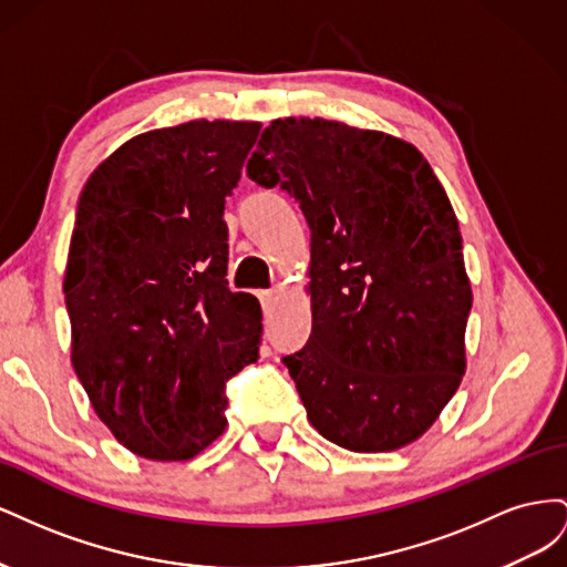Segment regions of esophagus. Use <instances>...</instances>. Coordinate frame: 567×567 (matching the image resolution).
<instances>
[{
	"label": "esophagus",
	"instance_id": "obj_1",
	"mask_svg": "<svg viewBox=\"0 0 567 567\" xmlns=\"http://www.w3.org/2000/svg\"><path fill=\"white\" fill-rule=\"evenodd\" d=\"M257 298H260V302H262L265 310H269L271 302H274V298H277V293H274V290H260V293H257Z\"/></svg>",
	"mask_w": 567,
	"mask_h": 567
}]
</instances>
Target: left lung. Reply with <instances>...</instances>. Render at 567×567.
Listing matches in <instances>:
<instances>
[{"label":"left lung","instance_id":"obj_1","mask_svg":"<svg viewBox=\"0 0 567 567\" xmlns=\"http://www.w3.org/2000/svg\"><path fill=\"white\" fill-rule=\"evenodd\" d=\"M248 177L312 231V336L284 357L307 419L350 452L419 440L466 371L473 305L458 219L423 153L323 117L274 120Z\"/></svg>","mask_w":567,"mask_h":567}]
</instances>
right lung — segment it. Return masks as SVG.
Wrapping results in <instances>:
<instances>
[{
    "mask_svg": "<svg viewBox=\"0 0 567 567\" xmlns=\"http://www.w3.org/2000/svg\"><path fill=\"white\" fill-rule=\"evenodd\" d=\"M260 123L132 136L84 184L63 293L71 362L130 452L186 461L225 433V388L257 362L260 302L227 288L225 198Z\"/></svg>",
    "mask_w": 567,
    "mask_h": 567,
    "instance_id": "1",
    "label": "right lung"
}]
</instances>
